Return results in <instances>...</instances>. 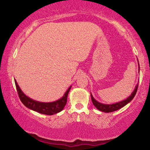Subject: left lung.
Masks as SVG:
<instances>
[{
    "mask_svg": "<svg viewBox=\"0 0 150 150\" xmlns=\"http://www.w3.org/2000/svg\"><path fill=\"white\" fill-rule=\"evenodd\" d=\"M137 61H138V59H137ZM138 65H139V71H140V67H139V61H138ZM138 86H139V83H137V85L135 86L134 91L132 92V93L130 94V96H128L126 99L122 100V101L116 102V103H113V104L101 103V102L97 101V100L93 98V96H92V94L91 93V98L92 102H93V105L96 106V108L99 110H100V111H102L104 112H111L115 111V110H117L119 109H120V108H122V107H124V106H126V104H128L129 102L132 101L135 95H136L137 89H138Z\"/></svg>",
    "mask_w": 150,
    "mask_h": 150,
    "instance_id": "obj_1",
    "label": "left lung"
}]
</instances>
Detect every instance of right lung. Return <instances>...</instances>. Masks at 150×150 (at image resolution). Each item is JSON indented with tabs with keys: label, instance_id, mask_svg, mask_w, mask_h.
<instances>
[{
	"label": "right lung",
	"instance_id": "obj_1",
	"mask_svg": "<svg viewBox=\"0 0 150 150\" xmlns=\"http://www.w3.org/2000/svg\"><path fill=\"white\" fill-rule=\"evenodd\" d=\"M15 83L18 96H19L20 100H21V102L23 103L24 106L30 110H34V111L44 115H52L58 113L64 108L67 103V96H68L69 91L71 87V86H70L67 89L64 95L60 99L51 102H42L37 101V100H35L32 98L28 97L20 89L16 80Z\"/></svg>",
	"mask_w": 150,
	"mask_h": 150
}]
</instances>
